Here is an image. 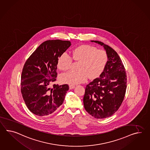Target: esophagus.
I'll return each instance as SVG.
<instances>
[{
    "label": "esophagus",
    "mask_w": 150,
    "mask_h": 150,
    "mask_svg": "<svg viewBox=\"0 0 150 150\" xmlns=\"http://www.w3.org/2000/svg\"><path fill=\"white\" fill-rule=\"evenodd\" d=\"M74 87H75V86L73 85H70L69 86V89H71V90H72V89L74 88Z\"/></svg>",
    "instance_id": "esophagus-1"
}]
</instances>
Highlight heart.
Wrapping results in <instances>:
<instances>
[{
	"instance_id": "obj_1",
	"label": "heart",
	"mask_w": 150,
	"mask_h": 150,
	"mask_svg": "<svg viewBox=\"0 0 150 150\" xmlns=\"http://www.w3.org/2000/svg\"><path fill=\"white\" fill-rule=\"evenodd\" d=\"M72 58L80 62L77 72H69L62 74V83L76 85L84 83L88 79L100 77L103 72L108 62V54L105 50H97L95 47L81 45L72 50ZM72 64V59L66 53L62 54L57 62V67L62 71H69Z\"/></svg>"
}]
</instances>
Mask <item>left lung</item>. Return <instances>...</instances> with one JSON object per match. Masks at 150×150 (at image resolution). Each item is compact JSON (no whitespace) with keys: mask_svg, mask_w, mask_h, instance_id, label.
Returning <instances> with one entry per match:
<instances>
[{"mask_svg":"<svg viewBox=\"0 0 150 150\" xmlns=\"http://www.w3.org/2000/svg\"><path fill=\"white\" fill-rule=\"evenodd\" d=\"M91 42L103 47L108 62L100 77L86 85L83 103L89 114L96 119H104L112 115L122 103L127 76L122 60L115 50L100 41Z\"/></svg>","mask_w":150,"mask_h":150,"instance_id":"left-lung-1","label":"left lung"}]
</instances>
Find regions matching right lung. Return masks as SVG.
Returning <instances> with one entry per match:
<instances>
[{"label": "right lung", "mask_w": 150, "mask_h": 150, "mask_svg": "<svg viewBox=\"0 0 150 150\" xmlns=\"http://www.w3.org/2000/svg\"><path fill=\"white\" fill-rule=\"evenodd\" d=\"M71 45L69 41L48 40L41 44L25 62L21 76V92L29 110L46 116L58 110L69 89L54 84L59 57Z\"/></svg>", "instance_id": "add662e5"}]
</instances>
